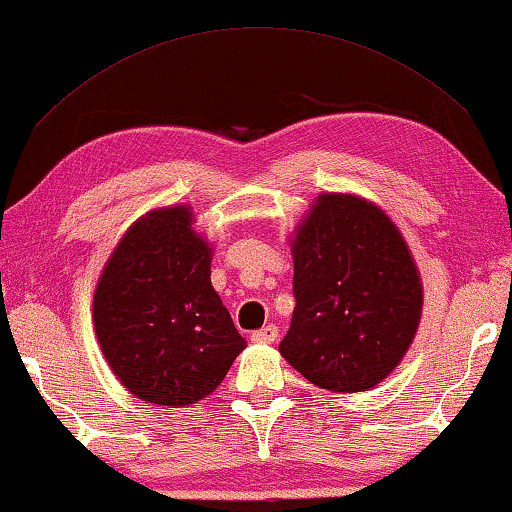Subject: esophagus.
<instances>
[{
    "instance_id": "obj_1",
    "label": "esophagus",
    "mask_w": 512,
    "mask_h": 512,
    "mask_svg": "<svg viewBox=\"0 0 512 512\" xmlns=\"http://www.w3.org/2000/svg\"><path fill=\"white\" fill-rule=\"evenodd\" d=\"M276 338H279V329H276L274 324H267L263 329L251 333V340L258 342V345H270V342H274Z\"/></svg>"
}]
</instances>
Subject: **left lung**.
<instances>
[{
	"label": "left lung",
	"mask_w": 512,
	"mask_h": 512,
	"mask_svg": "<svg viewBox=\"0 0 512 512\" xmlns=\"http://www.w3.org/2000/svg\"><path fill=\"white\" fill-rule=\"evenodd\" d=\"M295 313L279 351L331 392L379 385L406 356L424 288L397 224L374 201L322 192L290 240Z\"/></svg>",
	"instance_id": "left-lung-1"
}]
</instances>
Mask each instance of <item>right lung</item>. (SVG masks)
<instances>
[{"mask_svg": "<svg viewBox=\"0 0 512 512\" xmlns=\"http://www.w3.org/2000/svg\"><path fill=\"white\" fill-rule=\"evenodd\" d=\"M211 261L186 204L138 217L108 256L92 324L108 367L140 401L197 404L245 349L211 283Z\"/></svg>", "mask_w": 512, "mask_h": 512, "instance_id": "obj_1", "label": "right lung"}]
</instances>
